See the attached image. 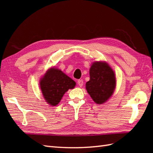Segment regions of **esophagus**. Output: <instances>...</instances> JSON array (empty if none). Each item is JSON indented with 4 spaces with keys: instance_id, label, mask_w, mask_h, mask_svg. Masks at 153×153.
Segmentation results:
<instances>
[{
    "instance_id": "obj_1",
    "label": "esophagus",
    "mask_w": 153,
    "mask_h": 153,
    "mask_svg": "<svg viewBox=\"0 0 153 153\" xmlns=\"http://www.w3.org/2000/svg\"><path fill=\"white\" fill-rule=\"evenodd\" d=\"M77 83H78V85H79V87H82L83 85V82L82 79H79L77 81Z\"/></svg>"
}]
</instances>
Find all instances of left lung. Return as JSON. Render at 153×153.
<instances>
[{"label":"left lung","mask_w":153,"mask_h":153,"mask_svg":"<svg viewBox=\"0 0 153 153\" xmlns=\"http://www.w3.org/2000/svg\"><path fill=\"white\" fill-rule=\"evenodd\" d=\"M89 74L86 89L94 101L101 105L112 96L115 89L114 72L107 63L96 62L91 67Z\"/></svg>","instance_id":"obj_1"}]
</instances>
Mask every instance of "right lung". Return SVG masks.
Here are the masks:
<instances>
[{
  "mask_svg": "<svg viewBox=\"0 0 153 153\" xmlns=\"http://www.w3.org/2000/svg\"><path fill=\"white\" fill-rule=\"evenodd\" d=\"M76 82L61 70L52 68L41 79V89L47 102L52 106L58 105L64 93L74 88Z\"/></svg>",
  "mask_w": 153,
  "mask_h": 153,
  "instance_id": "add662e5",
  "label": "right lung"
}]
</instances>
